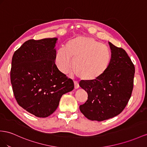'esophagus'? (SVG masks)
<instances>
[{"mask_svg": "<svg viewBox=\"0 0 147 147\" xmlns=\"http://www.w3.org/2000/svg\"><path fill=\"white\" fill-rule=\"evenodd\" d=\"M74 89H78V88H79V84L77 82H76V81H74Z\"/></svg>", "mask_w": 147, "mask_h": 147, "instance_id": "obj_1", "label": "esophagus"}]
</instances>
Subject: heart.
I'll return each instance as SVG.
<instances>
[{
	"instance_id": "b5f03b06",
	"label": "heart",
	"mask_w": 147,
	"mask_h": 147,
	"mask_svg": "<svg viewBox=\"0 0 147 147\" xmlns=\"http://www.w3.org/2000/svg\"><path fill=\"white\" fill-rule=\"evenodd\" d=\"M109 50L91 37L78 35L60 48L56 54V65L63 73L69 71L73 61V69L80 80L92 82L100 78L110 65Z\"/></svg>"
}]
</instances>
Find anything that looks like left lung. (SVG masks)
I'll return each mask as SVG.
<instances>
[{
  "label": "left lung",
  "instance_id": "left-lung-1",
  "mask_svg": "<svg viewBox=\"0 0 147 147\" xmlns=\"http://www.w3.org/2000/svg\"><path fill=\"white\" fill-rule=\"evenodd\" d=\"M110 65L100 78L92 82L81 81L80 86L87 92L86 102L80 111L91 120L102 121L122 112L131 97L135 67L126 51L109 41Z\"/></svg>",
  "mask_w": 147,
  "mask_h": 147
}]
</instances>
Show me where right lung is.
<instances>
[{"label":"right lung","instance_id":"1","mask_svg":"<svg viewBox=\"0 0 147 147\" xmlns=\"http://www.w3.org/2000/svg\"><path fill=\"white\" fill-rule=\"evenodd\" d=\"M57 38L30 40L14 53L10 71L13 94L20 106L38 117H47L74 82L55 65Z\"/></svg>","mask_w":147,"mask_h":147}]
</instances>
